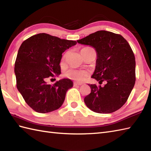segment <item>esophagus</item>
<instances>
[{
	"label": "esophagus",
	"mask_w": 151,
	"mask_h": 151,
	"mask_svg": "<svg viewBox=\"0 0 151 151\" xmlns=\"http://www.w3.org/2000/svg\"><path fill=\"white\" fill-rule=\"evenodd\" d=\"M73 84H74V86H81V85H82V84H81V83H76V82H75Z\"/></svg>",
	"instance_id": "34e87169"
}]
</instances>
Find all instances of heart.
Instances as JSON below:
<instances>
[{
    "label": "heart",
    "mask_w": 151,
    "mask_h": 151,
    "mask_svg": "<svg viewBox=\"0 0 151 151\" xmlns=\"http://www.w3.org/2000/svg\"><path fill=\"white\" fill-rule=\"evenodd\" d=\"M90 48V47H86ZM65 76L67 78L73 80L75 81L82 82L89 76V72L86 70L76 69H69L67 70L65 73Z\"/></svg>",
    "instance_id": "obj_1"
}]
</instances>
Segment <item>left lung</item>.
Returning a JSON list of instances; mask_svg holds the SVG:
<instances>
[{
  "instance_id": "obj_1",
  "label": "left lung",
  "mask_w": 151,
  "mask_h": 151,
  "mask_svg": "<svg viewBox=\"0 0 151 151\" xmlns=\"http://www.w3.org/2000/svg\"><path fill=\"white\" fill-rule=\"evenodd\" d=\"M95 48L96 67L91 78L103 87L90 84L91 93L84 98L86 106L96 113L110 114L127 102L136 82V61L129 43L120 34L97 31L78 40Z\"/></svg>"
}]
</instances>
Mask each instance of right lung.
<instances>
[{
  "mask_svg": "<svg viewBox=\"0 0 151 151\" xmlns=\"http://www.w3.org/2000/svg\"><path fill=\"white\" fill-rule=\"evenodd\" d=\"M76 43V41L41 33L28 38L19 47L14 69L16 86L34 111L48 113L58 109L63 103L73 82L68 78L52 85L47 82L60 75L62 53Z\"/></svg>",
  "mask_w": 151,
  "mask_h": 151,
  "instance_id": "1",
  "label": "right lung"
}]
</instances>
